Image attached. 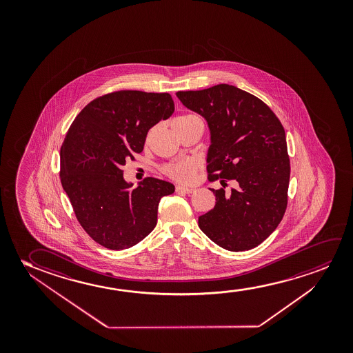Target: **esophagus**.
<instances>
[{
  "label": "esophagus",
  "instance_id": "1",
  "mask_svg": "<svg viewBox=\"0 0 353 353\" xmlns=\"http://www.w3.org/2000/svg\"><path fill=\"white\" fill-rule=\"evenodd\" d=\"M176 192H177V193L192 194L194 192V189L193 188H184V187H181V185H177V187H176Z\"/></svg>",
  "mask_w": 353,
  "mask_h": 353
}]
</instances>
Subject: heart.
Masks as SVG:
<instances>
[{
    "label": "heart",
    "mask_w": 353,
    "mask_h": 353,
    "mask_svg": "<svg viewBox=\"0 0 353 353\" xmlns=\"http://www.w3.org/2000/svg\"><path fill=\"white\" fill-rule=\"evenodd\" d=\"M193 117L195 116H192V114L181 116L174 121H184V119L193 118ZM150 131L147 136H150ZM161 170H163V174H166L169 179H174L179 183L187 184L193 182L195 174H196V166L192 160L189 159L179 160V161H176L172 164L165 165Z\"/></svg>",
    "instance_id": "heart-1"
}]
</instances>
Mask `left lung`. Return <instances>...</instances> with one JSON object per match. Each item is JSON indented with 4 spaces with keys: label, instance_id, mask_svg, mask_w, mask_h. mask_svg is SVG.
<instances>
[{
    "label": "left lung",
    "instance_id": "obj_1",
    "mask_svg": "<svg viewBox=\"0 0 353 353\" xmlns=\"http://www.w3.org/2000/svg\"><path fill=\"white\" fill-rule=\"evenodd\" d=\"M176 95L208 121V179L223 185L211 189L216 205L199 217V227L228 251L254 248L280 224L288 201L290 157L280 119L261 99L229 84ZM228 180L237 184L230 192Z\"/></svg>",
    "mask_w": 353,
    "mask_h": 353
}]
</instances>
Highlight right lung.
Returning a JSON list of instances; mask_svg holds the SVG:
<instances>
[{"label":"right lung","mask_w":353,"mask_h":353,"mask_svg":"<svg viewBox=\"0 0 353 353\" xmlns=\"http://www.w3.org/2000/svg\"><path fill=\"white\" fill-rule=\"evenodd\" d=\"M174 111L168 92L119 90L89 102L70 126L60 179L81 227L99 245L125 250L157 225L160 199L174 193V184L147 177L131 188L123 165L143 150L150 128Z\"/></svg>","instance_id":"right-lung-1"}]
</instances>
